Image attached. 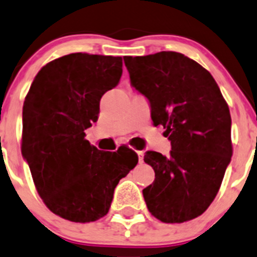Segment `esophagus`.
Listing matches in <instances>:
<instances>
[{
    "label": "esophagus",
    "instance_id": "34e87169",
    "mask_svg": "<svg viewBox=\"0 0 257 257\" xmlns=\"http://www.w3.org/2000/svg\"><path fill=\"white\" fill-rule=\"evenodd\" d=\"M139 157V163H143V156H144V152L143 151H137Z\"/></svg>",
    "mask_w": 257,
    "mask_h": 257
}]
</instances>
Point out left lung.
I'll return each instance as SVG.
<instances>
[{
    "instance_id": "left-lung-1",
    "label": "left lung",
    "mask_w": 257,
    "mask_h": 257,
    "mask_svg": "<svg viewBox=\"0 0 257 257\" xmlns=\"http://www.w3.org/2000/svg\"><path fill=\"white\" fill-rule=\"evenodd\" d=\"M131 84L151 104L154 125L171 141L168 157L148 151L156 173L143 189L149 212L166 223L202 215L231 162V115L215 79L195 60L174 51L124 56Z\"/></svg>"
}]
</instances>
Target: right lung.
Returning a JSON list of instances; mask_svg holds the SVG:
<instances>
[{"instance_id": "right-lung-1", "label": "right lung", "mask_w": 257, "mask_h": 257, "mask_svg": "<svg viewBox=\"0 0 257 257\" xmlns=\"http://www.w3.org/2000/svg\"><path fill=\"white\" fill-rule=\"evenodd\" d=\"M121 66L120 56L65 55L41 68L25 98L22 157L45 205L65 220L85 223L105 216L116 184L138 163L128 147L103 152L85 139Z\"/></svg>"}]
</instances>
